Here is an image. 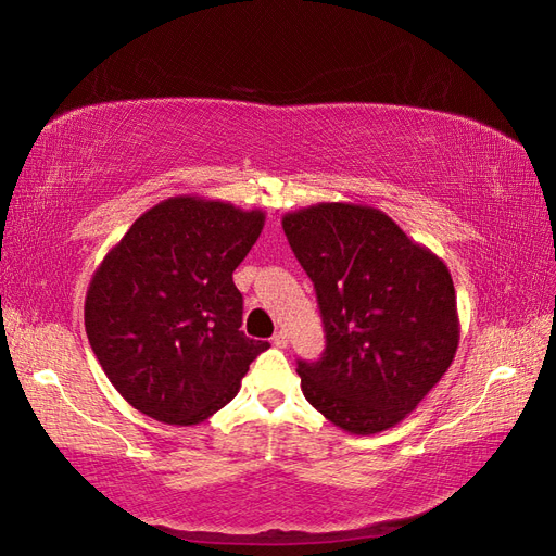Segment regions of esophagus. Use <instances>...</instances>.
<instances>
[{
    "label": "esophagus",
    "instance_id": "34e87169",
    "mask_svg": "<svg viewBox=\"0 0 556 556\" xmlns=\"http://www.w3.org/2000/svg\"><path fill=\"white\" fill-rule=\"evenodd\" d=\"M273 343H275L277 348H287V345H289V337H287V331H277L275 337H273Z\"/></svg>",
    "mask_w": 556,
    "mask_h": 556
}]
</instances>
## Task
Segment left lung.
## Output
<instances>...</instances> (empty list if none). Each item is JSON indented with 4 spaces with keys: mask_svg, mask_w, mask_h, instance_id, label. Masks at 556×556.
<instances>
[{
    "mask_svg": "<svg viewBox=\"0 0 556 556\" xmlns=\"http://www.w3.org/2000/svg\"><path fill=\"white\" fill-rule=\"evenodd\" d=\"M281 227L315 283L327 333L317 363L299 359L305 400L348 433L391 429L457 353L447 265L369 205H307L283 215Z\"/></svg>",
    "mask_w": 556,
    "mask_h": 556,
    "instance_id": "8db88e82",
    "label": "left lung"
}]
</instances>
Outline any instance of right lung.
Masks as SVG:
<instances>
[{"instance_id": "add662e5", "label": "right lung", "mask_w": 556, "mask_h": 556, "mask_svg": "<svg viewBox=\"0 0 556 556\" xmlns=\"http://www.w3.org/2000/svg\"><path fill=\"white\" fill-rule=\"evenodd\" d=\"M265 225L263 211L173 197L135 219L89 281V345L127 403L163 424L208 419L267 351L241 331L231 273Z\"/></svg>"}]
</instances>
